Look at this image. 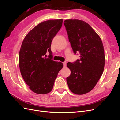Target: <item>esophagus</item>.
Instances as JSON below:
<instances>
[{
    "mask_svg": "<svg viewBox=\"0 0 120 120\" xmlns=\"http://www.w3.org/2000/svg\"><path fill=\"white\" fill-rule=\"evenodd\" d=\"M63 64H64V67H66L67 66V62L66 61H64L63 63Z\"/></svg>",
    "mask_w": 120,
    "mask_h": 120,
    "instance_id": "34e87169",
    "label": "esophagus"
}]
</instances>
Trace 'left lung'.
Instances as JSON below:
<instances>
[{
	"label": "left lung",
	"mask_w": 120,
	"mask_h": 120,
	"mask_svg": "<svg viewBox=\"0 0 120 120\" xmlns=\"http://www.w3.org/2000/svg\"><path fill=\"white\" fill-rule=\"evenodd\" d=\"M64 24L74 53L80 54L79 60L67 64L71 73L67 82L71 92L83 95L93 89L102 75L105 61L103 45L100 37L85 21L68 19Z\"/></svg>",
	"instance_id": "obj_1"
}]
</instances>
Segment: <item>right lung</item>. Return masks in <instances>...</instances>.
I'll return each instance as SVG.
<instances>
[{"mask_svg": "<svg viewBox=\"0 0 120 120\" xmlns=\"http://www.w3.org/2000/svg\"><path fill=\"white\" fill-rule=\"evenodd\" d=\"M63 19L43 21L25 36L19 53L21 75L32 92L46 94L52 91L63 64L53 60L50 49L53 38L60 30ZM49 52V58L45 56Z\"/></svg>", "mask_w": 120, "mask_h": 120, "instance_id": "right-lung-1", "label": "right lung"}]
</instances>
